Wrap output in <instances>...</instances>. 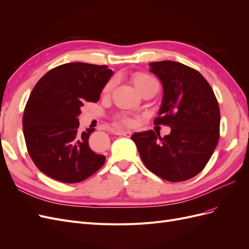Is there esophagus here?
I'll list each match as a JSON object with an SVG mask.
<instances>
[{"instance_id": "1", "label": "esophagus", "mask_w": 249, "mask_h": 249, "mask_svg": "<svg viewBox=\"0 0 249 249\" xmlns=\"http://www.w3.org/2000/svg\"><path fill=\"white\" fill-rule=\"evenodd\" d=\"M116 135H120V136H125V137H130L132 135L131 131H124V130H117Z\"/></svg>"}]
</instances>
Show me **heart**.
Listing matches in <instances>:
<instances>
[{"instance_id": "b5f03b06", "label": "heart", "mask_w": 249, "mask_h": 249, "mask_svg": "<svg viewBox=\"0 0 249 249\" xmlns=\"http://www.w3.org/2000/svg\"><path fill=\"white\" fill-rule=\"evenodd\" d=\"M132 83L133 85L135 86V88H136L138 91L140 92L142 89H144L145 87H147L148 85L152 84V83L155 82V80L153 78H150L149 76H147V74L143 73V72H136L134 73L132 78ZM113 87V82H109L108 84L106 85V87H105L104 89V93H109L111 91V89ZM119 120L120 123L124 124H126V125H130L133 124V120L130 118V117H126L124 115H122L119 116Z\"/></svg>"}]
</instances>
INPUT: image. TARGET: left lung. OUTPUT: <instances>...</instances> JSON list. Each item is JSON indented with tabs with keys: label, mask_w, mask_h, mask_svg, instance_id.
Segmentation results:
<instances>
[{
	"label": "left lung",
	"mask_w": 249,
	"mask_h": 249,
	"mask_svg": "<svg viewBox=\"0 0 249 249\" xmlns=\"http://www.w3.org/2000/svg\"><path fill=\"white\" fill-rule=\"evenodd\" d=\"M148 65L163 86L155 124H167L171 132L162 138L149 130L134 133L131 139L150 171L169 182H183L198 175L213 155L219 139V106L197 71L170 60Z\"/></svg>",
	"instance_id": "obj_1"
}]
</instances>
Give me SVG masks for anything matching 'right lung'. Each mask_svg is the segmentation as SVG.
<instances>
[{
  "instance_id": "right-lung-1",
  "label": "right lung",
  "mask_w": 249,
  "mask_h": 249,
  "mask_svg": "<svg viewBox=\"0 0 249 249\" xmlns=\"http://www.w3.org/2000/svg\"><path fill=\"white\" fill-rule=\"evenodd\" d=\"M107 65L66 63L37 82L26 105L22 130L32 161L42 173L63 183H79L99 170L106 157L88 139L94 129L79 131L86 102L95 103L110 78Z\"/></svg>"
}]
</instances>
